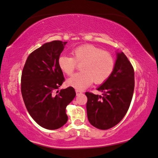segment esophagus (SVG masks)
Returning <instances> with one entry per match:
<instances>
[{
	"label": "esophagus",
	"mask_w": 158,
	"mask_h": 158,
	"mask_svg": "<svg viewBox=\"0 0 158 158\" xmlns=\"http://www.w3.org/2000/svg\"><path fill=\"white\" fill-rule=\"evenodd\" d=\"M76 93H77V95H78L79 94H81V90H76Z\"/></svg>",
	"instance_id": "obj_1"
}]
</instances>
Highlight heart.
Returning <instances> with one entry per match:
<instances>
[{
    "instance_id": "obj_1",
    "label": "heart",
    "mask_w": 158,
    "mask_h": 158,
    "mask_svg": "<svg viewBox=\"0 0 158 158\" xmlns=\"http://www.w3.org/2000/svg\"><path fill=\"white\" fill-rule=\"evenodd\" d=\"M73 57L61 55L58 63L60 69L67 75H71L81 64L80 70L67 80V84L77 90H84L94 81L96 84H102L113 73L115 60L110 53L104 52L93 44H84L72 51Z\"/></svg>"
}]
</instances>
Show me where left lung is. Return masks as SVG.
<instances>
[{
  "mask_svg": "<svg viewBox=\"0 0 158 158\" xmlns=\"http://www.w3.org/2000/svg\"><path fill=\"white\" fill-rule=\"evenodd\" d=\"M135 89V72L123 52L117 53L110 77L97 89L102 95L85 93L87 116L93 126L100 130L113 127L123 118L130 107Z\"/></svg>",
  "mask_w": 158,
  "mask_h": 158,
  "instance_id": "obj_1",
  "label": "left lung"
}]
</instances>
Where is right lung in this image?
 <instances>
[{
  "label": "right lung",
  "instance_id": "obj_1",
  "mask_svg": "<svg viewBox=\"0 0 158 158\" xmlns=\"http://www.w3.org/2000/svg\"><path fill=\"white\" fill-rule=\"evenodd\" d=\"M67 42L45 43L27 58L21 79L23 100L29 114L41 127L56 130L68 121L66 106L76 95L73 87L58 90L63 81L58 60Z\"/></svg>",
  "mask_w": 158,
  "mask_h": 158
}]
</instances>
